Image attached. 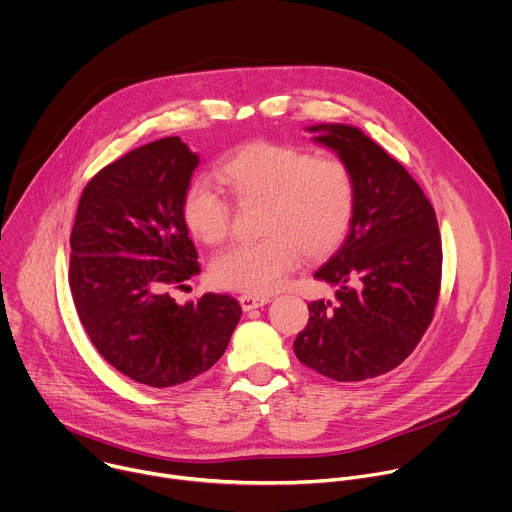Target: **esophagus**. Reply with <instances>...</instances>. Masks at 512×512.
<instances>
[{
  "label": "esophagus",
  "instance_id": "esophagus-1",
  "mask_svg": "<svg viewBox=\"0 0 512 512\" xmlns=\"http://www.w3.org/2000/svg\"><path fill=\"white\" fill-rule=\"evenodd\" d=\"M271 299L269 297H265V295H241L239 297V303H241V307H243V311H251V309H259V307H263V305H267Z\"/></svg>",
  "mask_w": 512,
  "mask_h": 512
}]
</instances>
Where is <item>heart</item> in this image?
Wrapping results in <instances>:
<instances>
[{
    "instance_id": "obj_1",
    "label": "heart",
    "mask_w": 512,
    "mask_h": 512,
    "mask_svg": "<svg viewBox=\"0 0 512 512\" xmlns=\"http://www.w3.org/2000/svg\"><path fill=\"white\" fill-rule=\"evenodd\" d=\"M219 181L241 205L263 203L257 243L231 247L213 261L221 287L249 295L279 289L301 255L321 259L345 239L357 203L355 177L337 157L269 141L249 143L217 169ZM183 221L205 245L231 231V203L209 181H195L183 199Z\"/></svg>"
}]
</instances>
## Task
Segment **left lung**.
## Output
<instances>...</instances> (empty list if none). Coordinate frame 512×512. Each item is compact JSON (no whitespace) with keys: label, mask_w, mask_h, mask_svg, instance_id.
<instances>
[{"label":"left lung","mask_w":512,"mask_h":512,"mask_svg":"<svg viewBox=\"0 0 512 512\" xmlns=\"http://www.w3.org/2000/svg\"><path fill=\"white\" fill-rule=\"evenodd\" d=\"M355 177L357 203L345 243L315 271L335 301L309 303L297 359L351 383L389 373L419 345L441 291L443 247L435 209L409 171L353 125L307 127Z\"/></svg>","instance_id":"obj_1"}]
</instances>
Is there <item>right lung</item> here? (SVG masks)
Listing matches in <instances>:
<instances>
[{"instance_id":"obj_1","label":"right lung","mask_w":512,"mask_h":512,"mask_svg":"<svg viewBox=\"0 0 512 512\" xmlns=\"http://www.w3.org/2000/svg\"><path fill=\"white\" fill-rule=\"evenodd\" d=\"M197 163L179 137L129 151L85 185L69 239V289L93 347L155 389L209 371L241 319L229 295L185 305L171 295L201 271L183 221Z\"/></svg>"}]
</instances>
